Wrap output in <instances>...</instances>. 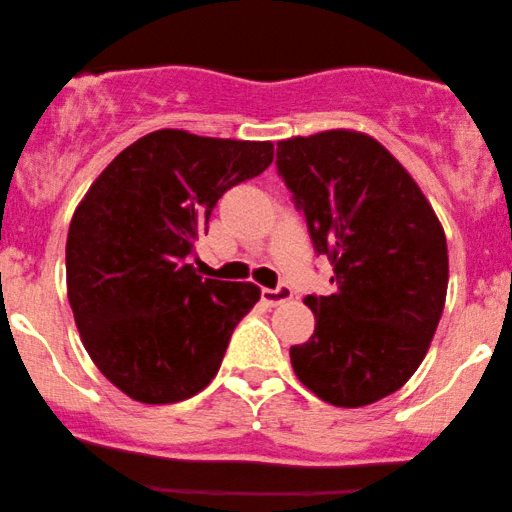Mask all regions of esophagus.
<instances>
[{
  "label": "esophagus",
  "instance_id": "34e87169",
  "mask_svg": "<svg viewBox=\"0 0 512 512\" xmlns=\"http://www.w3.org/2000/svg\"><path fill=\"white\" fill-rule=\"evenodd\" d=\"M261 296L268 305H280V303L291 301V298H294V291H291L287 284H282V287L277 289H263Z\"/></svg>",
  "mask_w": 512,
  "mask_h": 512
}]
</instances>
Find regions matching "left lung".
Masks as SVG:
<instances>
[{"mask_svg": "<svg viewBox=\"0 0 512 512\" xmlns=\"http://www.w3.org/2000/svg\"><path fill=\"white\" fill-rule=\"evenodd\" d=\"M277 169L336 284L305 296L315 334L289 350L291 367L320 400L367 407L428 353L447 298L444 228L409 171L362 131L291 136L277 143Z\"/></svg>", "mask_w": 512, "mask_h": 512, "instance_id": "left-lung-1", "label": "left lung"}]
</instances>
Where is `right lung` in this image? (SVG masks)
Segmentation results:
<instances>
[{"instance_id":"add662e5","label":"right lung","mask_w":512,"mask_h":512,"mask_svg":"<svg viewBox=\"0 0 512 512\" xmlns=\"http://www.w3.org/2000/svg\"><path fill=\"white\" fill-rule=\"evenodd\" d=\"M272 159L270 141L159 129L119 152L77 204L68 301L86 353L131 400L183 402L214 381L261 289L202 280L188 256L223 192Z\"/></svg>"}]
</instances>
